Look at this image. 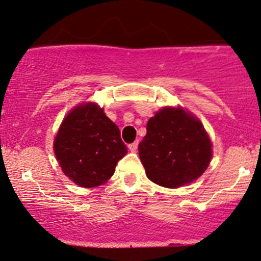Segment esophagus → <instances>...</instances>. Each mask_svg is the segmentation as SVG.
Here are the masks:
<instances>
[{
	"label": "esophagus",
	"mask_w": 261,
	"mask_h": 261,
	"mask_svg": "<svg viewBox=\"0 0 261 261\" xmlns=\"http://www.w3.org/2000/svg\"><path fill=\"white\" fill-rule=\"evenodd\" d=\"M137 146H139V141H135V142L128 145V148H130L131 152H136L137 151Z\"/></svg>",
	"instance_id": "esophagus-1"
}]
</instances>
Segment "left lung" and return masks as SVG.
I'll list each match as a JSON object with an SVG mask.
<instances>
[{
  "label": "left lung",
  "instance_id": "obj_1",
  "mask_svg": "<svg viewBox=\"0 0 261 261\" xmlns=\"http://www.w3.org/2000/svg\"><path fill=\"white\" fill-rule=\"evenodd\" d=\"M139 154L149 180L175 189L196 180L207 169L212 143L195 115L180 107H164L148 120Z\"/></svg>",
  "mask_w": 261,
  "mask_h": 261
}]
</instances>
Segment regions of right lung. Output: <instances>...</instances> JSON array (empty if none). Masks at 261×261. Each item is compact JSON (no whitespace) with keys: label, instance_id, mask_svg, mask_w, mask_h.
I'll return each mask as SVG.
<instances>
[{"label":"right lung","instance_id":"right-lung-1","mask_svg":"<svg viewBox=\"0 0 261 261\" xmlns=\"http://www.w3.org/2000/svg\"><path fill=\"white\" fill-rule=\"evenodd\" d=\"M54 152L66 176L83 188L112 178L116 163L127 153L120 130L95 103H83L65 116Z\"/></svg>","mask_w":261,"mask_h":261}]
</instances>
